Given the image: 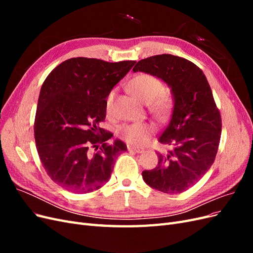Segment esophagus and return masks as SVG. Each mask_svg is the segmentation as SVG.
<instances>
[{
  "label": "esophagus",
  "mask_w": 253,
  "mask_h": 253,
  "mask_svg": "<svg viewBox=\"0 0 253 253\" xmlns=\"http://www.w3.org/2000/svg\"><path fill=\"white\" fill-rule=\"evenodd\" d=\"M127 151L134 152V153H142L144 150L142 148H136V147H133V145H127Z\"/></svg>",
  "instance_id": "obj_1"
}]
</instances>
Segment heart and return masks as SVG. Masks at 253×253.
<instances>
[{"label":"heart","mask_w":253,"mask_h":253,"mask_svg":"<svg viewBox=\"0 0 253 253\" xmlns=\"http://www.w3.org/2000/svg\"><path fill=\"white\" fill-rule=\"evenodd\" d=\"M129 90L142 102L147 103L149 110L157 117L163 118L169 112L172 105V98L164 91L163 82L155 76L150 74H139L129 81ZM115 98V90H111L105 100V109L109 113L112 111ZM154 127L147 122H135L122 126L119 128V136L126 142L140 145L147 142Z\"/></svg>","instance_id":"1"}]
</instances>
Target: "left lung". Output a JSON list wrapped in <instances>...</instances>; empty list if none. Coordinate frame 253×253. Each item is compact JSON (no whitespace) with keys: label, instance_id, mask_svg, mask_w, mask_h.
I'll list each match as a JSON object with an SVG mask.
<instances>
[{"label":"left lung","instance_id":"left-lung-1","mask_svg":"<svg viewBox=\"0 0 253 253\" xmlns=\"http://www.w3.org/2000/svg\"><path fill=\"white\" fill-rule=\"evenodd\" d=\"M133 71L164 80L174 97L170 122L158 138L172 149L158 153L156 168L144 170L142 178L167 194L185 192L208 172L220 140V113L208 80L191 61L169 53L142 59Z\"/></svg>","mask_w":253,"mask_h":253}]
</instances>
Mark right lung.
Segmentation results:
<instances>
[{"label":"right lung","instance_id":"add662e5","mask_svg":"<svg viewBox=\"0 0 253 253\" xmlns=\"http://www.w3.org/2000/svg\"><path fill=\"white\" fill-rule=\"evenodd\" d=\"M135 61L106 62L94 58L65 60L42 84L35 118V140L50 179L73 193H88L111 177L121 140L99 126L105 100Z\"/></svg>","mask_w":253,"mask_h":253}]
</instances>
